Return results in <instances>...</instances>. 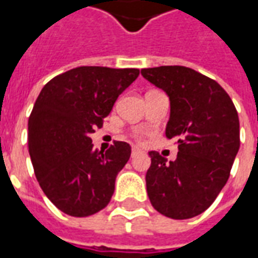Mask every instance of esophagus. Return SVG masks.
Returning a JSON list of instances; mask_svg holds the SVG:
<instances>
[{"instance_id": "1", "label": "esophagus", "mask_w": 258, "mask_h": 258, "mask_svg": "<svg viewBox=\"0 0 258 258\" xmlns=\"http://www.w3.org/2000/svg\"><path fill=\"white\" fill-rule=\"evenodd\" d=\"M140 153H141L140 148H135L134 146V148H133V151H131V156L134 157V156H137V155H140Z\"/></svg>"}]
</instances>
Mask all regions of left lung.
<instances>
[{"label": "left lung", "instance_id": "1", "mask_svg": "<svg viewBox=\"0 0 258 258\" xmlns=\"http://www.w3.org/2000/svg\"><path fill=\"white\" fill-rule=\"evenodd\" d=\"M141 74L167 94L166 137L178 144L174 162L149 152V200L168 218L199 216L229 178L240 145L238 112L221 85L194 69L160 66L142 69Z\"/></svg>", "mask_w": 258, "mask_h": 258}]
</instances>
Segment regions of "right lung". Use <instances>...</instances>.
<instances>
[{
  "instance_id": "1",
  "label": "right lung",
  "mask_w": 258,
  "mask_h": 258,
  "mask_svg": "<svg viewBox=\"0 0 258 258\" xmlns=\"http://www.w3.org/2000/svg\"><path fill=\"white\" fill-rule=\"evenodd\" d=\"M138 74L81 66L53 77L37 98L27 125L31 163L42 192L69 216H92L112 199L131 146L117 141L103 153L92 148L90 135Z\"/></svg>"
}]
</instances>
